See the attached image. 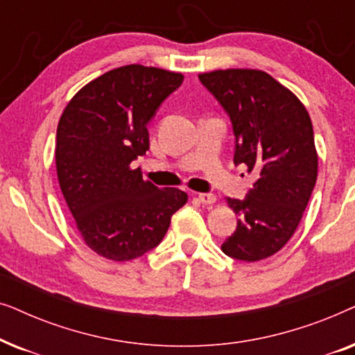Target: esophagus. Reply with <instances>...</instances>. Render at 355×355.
Wrapping results in <instances>:
<instances>
[{
  "mask_svg": "<svg viewBox=\"0 0 355 355\" xmlns=\"http://www.w3.org/2000/svg\"><path fill=\"white\" fill-rule=\"evenodd\" d=\"M198 200H200L203 205H213L216 202L215 193H198Z\"/></svg>",
  "mask_w": 355,
  "mask_h": 355,
  "instance_id": "1",
  "label": "esophagus"
}]
</instances>
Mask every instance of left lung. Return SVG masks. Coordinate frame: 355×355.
<instances>
[{
	"mask_svg": "<svg viewBox=\"0 0 355 355\" xmlns=\"http://www.w3.org/2000/svg\"><path fill=\"white\" fill-rule=\"evenodd\" d=\"M198 79L231 118L234 163L259 174L244 200L227 198L239 220L221 250L242 261L268 259L293 237L317 182L309 111L263 71L218 69Z\"/></svg>",
	"mask_w": 355,
	"mask_h": 355,
	"instance_id": "left-lung-1",
	"label": "left lung"
}]
</instances>
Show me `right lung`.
<instances>
[{"label":"right lung","mask_w":355,"mask_h":355,"mask_svg":"<svg viewBox=\"0 0 355 355\" xmlns=\"http://www.w3.org/2000/svg\"><path fill=\"white\" fill-rule=\"evenodd\" d=\"M179 72L129 64L72 96L56 130V173L82 239L113 261L155 249L187 193L144 181L132 162L148 150L147 124L182 84Z\"/></svg>","instance_id":"right-lung-1"}]
</instances>
